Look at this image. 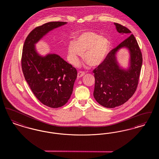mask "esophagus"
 <instances>
[{
    "label": "esophagus",
    "mask_w": 159,
    "mask_h": 159,
    "mask_svg": "<svg viewBox=\"0 0 159 159\" xmlns=\"http://www.w3.org/2000/svg\"><path fill=\"white\" fill-rule=\"evenodd\" d=\"M84 74H85V72H82V71H79V72H78V75H77V76H78V78H81V77H82L84 75Z\"/></svg>",
    "instance_id": "34e87169"
}]
</instances>
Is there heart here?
Instances as JSON below:
<instances>
[{
  "label": "heart",
  "mask_w": 159,
  "mask_h": 159,
  "mask_svg": "<svg viewBox=\"0 0 159 159\" xmlns=\"http://www.w3.org/2000/svg\"><path fill=\"white\" fill-rule=\"evenodd\" d=\"M110 47V41L104 36L93 32H84L69 43L68 55L70 62L76 65L84 55V60L92 67L100 65L105 59Z\"/></svg>",
  "instance_id": "heart-1"
}]
</instances>
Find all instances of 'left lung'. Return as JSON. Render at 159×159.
Segmentation results:
<instances>
[{"instance_id": "obj_1", "label": "left lung", "mask_w": 159, "mask_h": 159, "mask_svg": "<svg viewBox=\"0 0 159 159\" xmlns=\"http://www.w3.org/2000/svg\"><path fill=\"white\" fill-rule=\"evenodd\" d=\"M117 32L129 35L111 51L104 61L94 70L95 78L93 96L100 105L112 108L124 104L136 91L142 67V53L134 34L123 25L114 23ZM122 48L129 51V66L123 68L116 60L117 52Z\"/></svg>"}]
</instances>
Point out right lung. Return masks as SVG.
<instances>
[{"label": "right lung", "mask_w": 159, "mask_h": 159, "mask_svg": "<svg viewBox=\"0 0 159 159\" xmlns=\"http://www.w3.org/2000/svg\"><path fill=\"white\" fill-rule=\"evenodd\" d=\"M66 24L54 21L36 27L26 38L23 48L21 67L25 81L36 98L53 108L65 105L70 99L77 71L56 54L40 55L35 45L51 30Z\"/></svg>", "instance_id": "obj_1"}]
</instances>
